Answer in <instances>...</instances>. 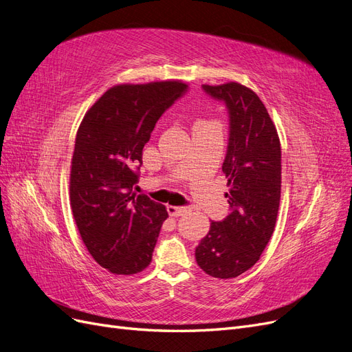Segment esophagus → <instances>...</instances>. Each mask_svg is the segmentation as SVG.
<instances>
[{
  "instance_id": "esophagus-1",
  "label": "esophagus",
  "mask_w": 352,
  "mask_h": 352,
  "mask_svg": "<svg viewBox=\"0 0 352 352\" xmlns=\"http://www.w3.org/2000/svg\"><path fill=\"white\" fill-rule=\"evenodd\" d=\"M188 211H189V208H188V207H175V206H168V207H167L168 216H172V217L184 216V214H186Z\"/></svg>"
}]
</instances>
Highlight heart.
I'll return each mask as SVG.
<instances>
[{"label":"heart","mask_w":352,"mask_h":352,"mask_svg":"<svg viewBox=\"0 0 352 352\" xmlns=\"http://www.w3.org/2000/svg\"><path fill=\"white\" fill-rule=\"evenodd\" d=\"M204 123H207V122H198L197 124H204ZM197 124H195V126H197Z\"/></svg>","instance_id":"1"}]
</instances>
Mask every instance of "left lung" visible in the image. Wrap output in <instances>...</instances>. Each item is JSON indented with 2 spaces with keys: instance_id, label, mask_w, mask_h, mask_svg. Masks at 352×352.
Wrapping results in <instances>:
<instances>
[{
  "instance_id": "1",
  "label": "left lung",
  "mask_w": 352,
  "mask_h": 352,
  "mask_svg": "<svg viewBox=\"0 0 352 352\" xmlns=\"http://www.w3.org/2000/svg\"><path fill=\"white\" fill-rule=\"evenodd\" d=\"M212 98L225 101L230 133L223 173L230 214L211 221L195 248L199 267L212 278L232 279L251 269L269 243L278 219L282 153L278 131L252 89L238 82L202 85Z\"/></svg>"
}]
</instances>
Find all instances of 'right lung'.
Returning <instances> with one entry per match:
<instances>
[{"instance_id":"add662e5","label":"right lung","mask_w":352,"mask_h":352,"mask_svg":"<svg viewBox=\"0 0 352 352\" xmlns=\"http://www.w3.org/2000/svg\"><path fill=\"white\" fill-rule=\"evenodd\" d=\"M182 80L120 83L85 113L70 164V207L85 247L113 274H136L151 263L163 204L132 192L133 168L162 114L186 91Z\"/></svg>"}]
</instances>
